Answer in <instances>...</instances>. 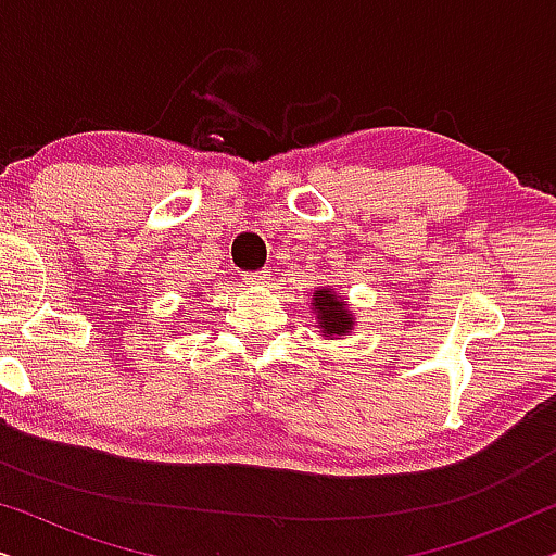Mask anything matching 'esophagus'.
<instances>
[{
  "label": "esophagus",
  "instance_id": "34e87169",
  "mask_svg": "<svg viewBox=\"0 0 556 556\" xmlns=\"http://www.w3.org/2000/svg\"><path fill=\"white\" fill-rule=\"evenodd\" d=\"M248 286H263V283H268V270H257V273H248L245 278Z\"/></svg>",
  "mask_w": 556,
  "mask_h": 556
}]
</instances>
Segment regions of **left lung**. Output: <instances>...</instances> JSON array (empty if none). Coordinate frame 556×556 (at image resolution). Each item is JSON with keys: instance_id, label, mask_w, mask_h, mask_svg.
Instances as JSON below:
<instances>
[{"instance_id": "left-lung-1", "label": "left lung", "mask_w": 556, "mask_h": 556, "mask_svg": "<svg viewBox=\"0 0 556 556\" xmlns=\"http://www.w3.org/2000/svg\"><path fill=\"white\" fill-rule=\"evenodd\" d=\"M311 314L316 316L318 337L326 339L349 337L356 326V318L349 311V301L341 293H337L333 286L316 288L314 295H311Z\"/></svg>"}]
</instances>
